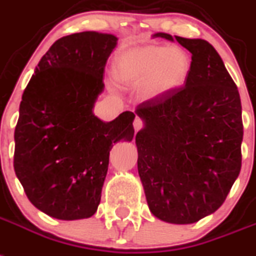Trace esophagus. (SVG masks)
<instances>
[{
	"label": "esophagus",
	"instance_id": "obj_1",
	"mask_svg": "<svg viewBox=\"0 0 256 256\" xmlns=\"http://www.w3.org/2000/svg\"><path fill=\"white\" fill-rule=\"evenodd\" d=\"M144 123H142V120L140 119V118H136L134 119V122H133V128H134V132H138V130L142 128Z\"/></svg>",
	"mask_w": 256,
	"mask_h": 256
}]
</instances>
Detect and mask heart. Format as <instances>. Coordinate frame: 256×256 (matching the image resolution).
Masks as SVG:
<instances>
[{"instance_id":"1","label":"heart","mask_w":256,"mask_h":256,"mask_svg":"<svg viewBox=\"0 0 256 256\" xmlns=\"http://www.w3.org/2000/svg\"><path fill=\"white\" fill-rule=\"evenodd\" d=\"M191 58L179 47L144 46L116 57L114 73L119 84L138 88V96L156 102L180 88L188 77Z\"/></svg>"}]
</instances>
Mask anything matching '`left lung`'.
Instances as JSON below:
<instances>
[{
    "mask_svg": "<svg viewBox=\"0 0 256 256\" xmlns=\"http://www.w3.org/2000/svg\"><path fill=\"white\" fill-rule=\"evenodd\" d=\"M192 54L184 88L136 108L137 168L153 216L176 225L216 212L240 171L244 138L238 88L202 39L171 36Z\"/></svg>",
    "mask_w": 256,
    "mask_h": 256,
    "instance_id": "obj_1",
    "label": "left lung"
}]
</instances>
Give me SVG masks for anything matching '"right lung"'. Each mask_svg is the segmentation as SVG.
I'll use <instances>...</instances> for the list:
<instances>
[{
  "label": "right lung",
  "instance_id": "add662e5",
  "mask_svg": "<svg viewBox=\"0 0 256 256\" xmlns=\"http://www.w3.org/2000/svg\"><path fill=\"white\" fill-rule=\"evenodd\" d=\"M116 44L115 35L96 31L56 40L23 92L14 170L30 202L54 218L82 220L96 212L110 150L134 134L130 111L112 122L94 114Z\"/></svg>",
  "mask_w": 256,
  "mask_h": 256
}]
</instances>
